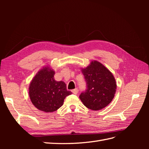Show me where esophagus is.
Returning a JSON list of instances; mask_svg holds the SVG:
<instances>
[{
    "instance_id": "obj_1",
    "label": "esophagus",
    "mask_w": 149,
    "mask_h": 149,
    "mask_svg": "<svg viewBox=\"0 0 149 149\" xmlns=\"http://www.w3.org/2000/svg\"><path fill=\"white\" fill-rule=\"evenodd\" d=\"M71 92L73 93V94H77L78 93V88H76V89H74L72 90Z\"/></svg>"
}]
</instances>
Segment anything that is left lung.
<instances>
[{
  "label": "left lung",
  "mask_w": 149,
  "mask_h": 149,
  "mask_svg": "<svg viewBox=\"0 0 149 149\" xmlns=\"http://www.w3.org/2000/svg\"><path fill=\"white\" fill-rule=\"evenodd\" d=\"M86 88L79 95L83 104L89 109L97 111L106 107L113 100L117 85L114 77L100 62L92 61L82 69Z\"/></svg>",
  "instance_id": "8db88e82"
}]
</instances>
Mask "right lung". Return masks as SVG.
<instances>
[{
  "label": "right lung",
  "mask_w": 149,
  "mask_h": 149,
  "mask_svg": "<svg viewBox=\"0 0 149 149\" xmlns=\"http://www.w3.org/2000/svg\"><path fill=\"white\" fill-rule=\"evenodd\" d=\"M54 74L53 70L44 68L35 75L29 87L31 102L38 109L46 112L59 109L63 104L65 97L71 94L67 91L64 82L56 81Z\"/></svg>",
  "instance_id": "obj_1"
}]
</instances>
